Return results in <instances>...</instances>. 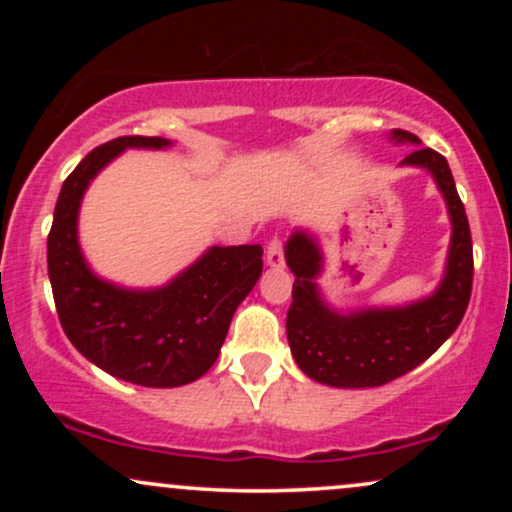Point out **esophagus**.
<instances>
[{
	"label": "esophagus",
	"instance_id": "34e87169",
	"mask_svg": "<svg viewBox=\"0 0 512 512\" xmlns=\"http://www.w3.org/2000/svg\"><path fill=\"white\" fill-rule=\"evenodd\" d=\"M267 264L274 269L284 267V243L279 238H272L267 245Z\"/></svg>",
	"mask_w": 512,
	"mask_h": 512
}]
</instances>
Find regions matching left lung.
Segmentation results:
<instances>
[{"instance_id": "1", "label": "left lung", "mask_w": 512, "mask_h": 512, "mask_svg": "<svg viewBox=\"0 0 512 512\" xmlns=\"http://www.w3.org/2000/svg\"><path fill=\"white\" fill-rule=\"evenodd\" d=\"M390 139L419 146L402 166L428 170L445 199L452 236L443 279L436 291L407 305L337 310L317 284L325 269L317 236L296 228L284 245L286 264L296 276L286 337L298 368L315 383L354 390L380 387L409 373L457 330L472 296V236L448 161L404 129H392Z\"/></svg>"}]
</instances>
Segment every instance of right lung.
<instances>
[{"label":"right lung","instance_id":"obj_1","mask_svg":"<svg viewBox=\"0 0 512 512\" xmlns=\"http://www.w3.org/2000/svg\"><path fill=\"white\" fill-rule=\"evenodd\" d=\"M168 146L173 142L163 137H117L93 149L64 180L48 236V274L64 334L93 366L142 387H180L202 378L219 358L233 313L262 274V245H211L156 289H129L93 272L79 245L88 185L122 151Z\"/></svg>","mask_w":512,"mask_h":512}]
</instances>
